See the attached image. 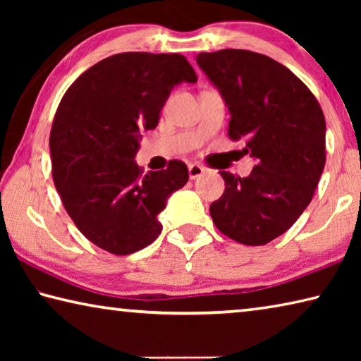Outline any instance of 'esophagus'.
Masks as SVG:
<instances>
[{
  "mask_svg": "<svg viewBox=\"0 0 361 361\" xmlns=\"http://www.w3.org/2000/svg\"><path fill=\"white\" fill-rule=\"evenodd\" d=\"M205 173V167L200 166V164H191L189 166V178L191 180H197L199 176H202Z\"/></svg>",
  "mask_w": 361,
  "mask_h": 361,
  "instance_id": "34e87169",
  "label": "esophagus"
}]
</instances>
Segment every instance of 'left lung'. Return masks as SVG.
<instances>
[{
	"mask_svg": "<svg viewBox=\"0 0 361 361\" xmlns=\"http://www.w3.org/2000/svg\"><path fill=\"white\" fill-rule=\"evenodd\" d=\"M197 63L231 111L228 135L256 159L247 178L219 172L210 205L216 228L243 245L288 231L314 197L325 167V116L307 85L276 60L243 49L200 52Z\"/></svg>",
	"mask_w": 361,
	"mask_h": 361,
	"instance_id": "8db88e82",
	"label": "left lung"
}]
</instances>
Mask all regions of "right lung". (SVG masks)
Here are the masks:
<instances>
[{"label": "right lung", "mask_w": 361, "mask_h": 361, "mask_svg": "<svg viewBox=\"0 0 361 361\" xmlns=\"http://www.w3.org/2000/svg\"><path fill=\"white\" fill-rule=\"evenodd\" d=\"M197 76L180 54L122 52L90 66L66 90L52 122V178L76 228L97 247L130 255L157 239V215L189 180L178 159L143 175L133 162L170 90Z\"/></svg>", "instance_id": "obj_1"}]
</instances>
